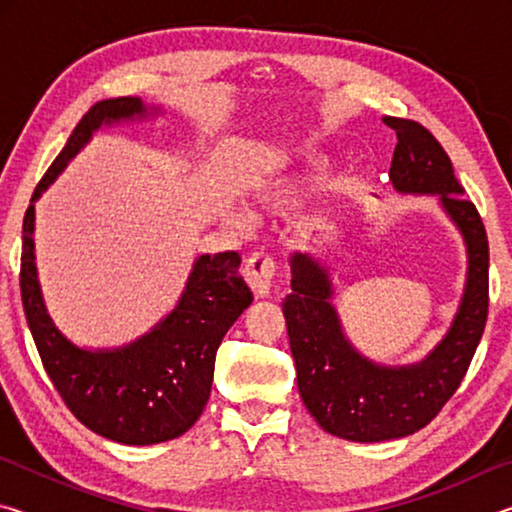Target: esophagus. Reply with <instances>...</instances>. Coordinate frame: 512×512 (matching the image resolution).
<instances>
[{
	"mask_svg": "<svg viewBox=\"0 0 512 512\" xmlns=\"http://www.w3.org/2000/svg\"><path fill=\"white\" fill-rule=\"evenodd\" d=\"M244 280L248 282V287L255 291V296L266 298L271 293L273 287V277H275V262L271 255L266 253H255L248 257V262L244 266Z\"/></svg>",
	"mask_w": 512,
	"mask_h": 512,
	"instance_id": "esophagus-1",
	"label": "esophagus"
}]
</instances>
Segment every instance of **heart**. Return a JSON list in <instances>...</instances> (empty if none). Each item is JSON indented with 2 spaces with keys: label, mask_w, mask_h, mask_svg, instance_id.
Masks as SVG:
<instances>
[{
  "label": "heart",
  "mask_w": 512,
  "mask_h": 512,
  "mask_svg": "<svg viewBox=\"0 0 512 512\" xmlns=\"http://www.w3.org/2000/svg\"><path fill=\"white\" fill-rule=\"evenodd\" d=\"M320 167H323V160L320 158H309L302 167L300 173L296 176H271V178H259L255 185H250L248 196L253 205H257L259 210H277V207L284 205L289 201V196L293 194V187L300 183V178H307L311 173H316ZM228 221L232 225H246L248 223V214L232 210L228 212Z\"/></svg>",
  "instance_id": "1"
}]
</instances>
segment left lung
I'll return each instance as SVG.
<instances>
[{
	"label": "left lung",
	"mask_w": 512,
	"mask_h": 512,
	"mask_svg": "<svg viewBox=\"0 0 512 512\" xmlns=\"http://www.w3.org/2000/svg\"><path fill=\"white\" fill-rule=\"evenodd\" d=\"M384 124L397 133L388 171L395 192L438 198L465 241L467 273L456 316L436 348L409 366H384L345 336L329 268L311 253L291 255V293L282 311L298 391L320 427L352 443H381L427 427L463 381L488 318V237L452 160L418 121L384 117Z\"/></svg>",
	"instance_id": "left-lung-1"
}]
</instances>
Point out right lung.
I'll return each instance as SVG.
<instances>
[{"mask_svg":"<svg viewBox=\"0 0 512 512\" xmlns=\"http://www.w3.org/2000/svg\"><path fill=\"white\" fill-rule=\"evenodd\" d=\"M140 97L94 103L33 192L22 225L20 291L42 366L67 409L90 431L121 445H155L183 436L210 400L216 350L253 302L235 250L201 255L178 305L119 348H81L49 316L36 266V203L101 126L158 115Z\"/></svg>","mask_w":512,"mask_h":512,"instance_id":"1","label":"right lung"}]
</instances>
